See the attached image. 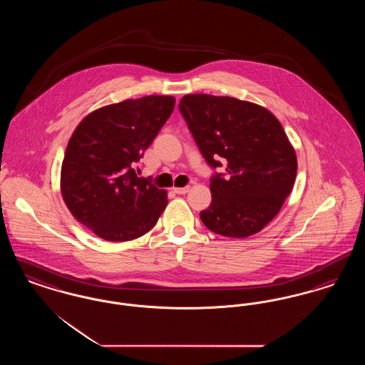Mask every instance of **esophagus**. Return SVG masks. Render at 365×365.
Wrapping results in <instances>:
<instances>
[{
  "label": "esophagus",
  "mask_w": 365,
  "mask_h": 365,
  "mask_svg": "<svg viewBox=\"0 0 365 365\" xmlns=\"http://www.w3.org/2000/svg\"><path fill=\"white\" fill-rule=\"evenodd\" d=\"M189 190H190L189 186H186V187H174V191L176 194H186Z\"/></svg>",
  "instance_id": "esophagus-1"
}]
</instances>
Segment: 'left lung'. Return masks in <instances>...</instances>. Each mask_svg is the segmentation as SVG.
<instances>
[{
  "label": "left lung",
  "mask_w": 365,
  "mask_h": 365,
  "mask_svg": "<svg viewBox=\"0 0 365 365\" xmlns=\"http://www.w3.org/2000/svg\"><path fill=\"white\" fill-rule=\"evenodd\" d=\"M179 110L212 168V202L200 213L210 231L246 238L267 226L284 204L297 175L294 148L264 106L234 97L187 94Z\"/></svg>",
  "instance_id": "1"
}]
</instances>
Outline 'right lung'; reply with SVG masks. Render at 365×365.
Returning <instances> with one entry per match:
<instances>
[{"mask_svg": "<svg viewBox=\"0 0 365 365\" xmlns=\"http://www.w3.org/2000/svg\"><path fill=\"white\" fill-rule=\"evenodd\" d=\"M171 96H146L88 113L71 135L61 165L63 200L96 235L124 242L150 231L167 207V191L138 178L134 163L174 110Z\"/></svg>", "mask_w": 365, "mask_h": 365, "instance_id": "obj_1", "label": "right lung"}]
</instances>
